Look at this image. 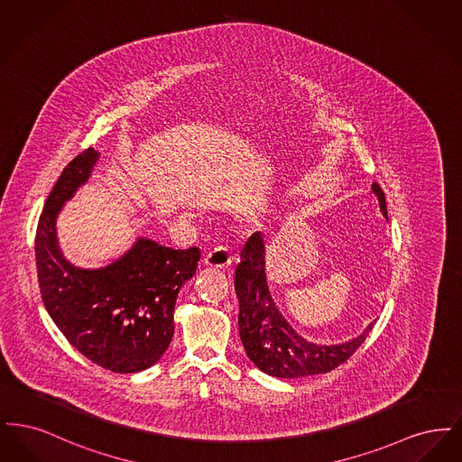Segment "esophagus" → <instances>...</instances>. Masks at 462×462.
Listing matches in <instances>:
<instances>
[{"instance_id":"1","label":"esophagus","mask_w":462,"mask_h":462,"mask_svg":"<svg viewBox=\"0 0 462 462\" xmlns=\"http://www.w3.org/2000/svg\"><path fill=\"white\" fill-rule=\"evenodd\" d=\"M204 263L209 266H217V268H226L232 263V253L226 245H215L213 249H209L204 256Z\"/></svg>"}]
</instances>
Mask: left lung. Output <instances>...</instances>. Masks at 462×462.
Returning <instances> with one entry per match:
<instances>
[{
  "mask_svg": "<svg viewBox=\"0 0 462 462\" xmlns=\"http://www.w3.org/2000/svg\"><path fill=\"white\" fill-rule=\"evenodd\" d=\"M383 215L388 218L383 189L374 183ZM236 292L239 300V332L251 362L273 377H305L334 371L360 348L369 326L358 337L343 345H315L303 339L279 313L264 277V247L260 234H253L241 249L236 268Z\"/></svg>",
  "mask_w": 462,
  "mask_h": 462,
  "instance_id": "left-lung-1",
  "label": "left lung"
}]
</instances>
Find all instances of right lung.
Returning <instances> with one entry per match:
<instances>
[{"instance_id":"1","label":"right lung","mask_w":462,"mask_h":462,"mask_svg":"<svg viewBox=\"0 0 462 462\" xmlns=\"http://www.w3.org/2000/svg\"><path fill=\"white\" fill-rule=\"evenodd\" d=\"M98 152L88 147L59 176L36 230V268L44 307L67 341L93 364L119 374L149 369L175 332L176 296L198 270L200 251L140 239L119 262L79 270L57 247L55 218L88 180Z\"/></svg>"}]
</instances>
